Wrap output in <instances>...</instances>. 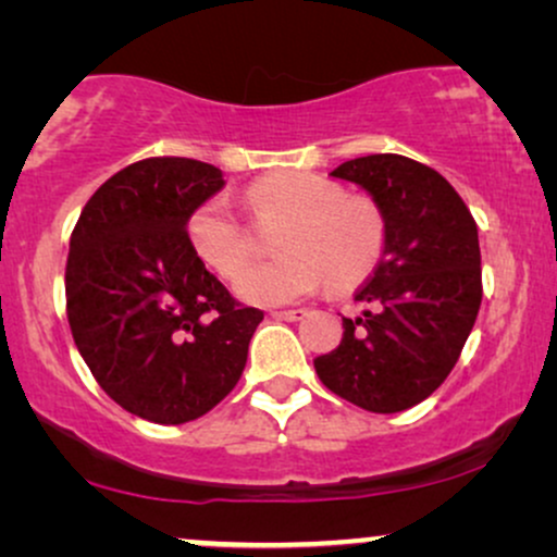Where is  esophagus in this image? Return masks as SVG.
Returning a JSON list of instances; mask_svg holds the SVG:
<instances>
[{
    "mask_svg": "<svg viewBox=\"0 0 557 557\" xmlns=\"http://www.w3.org/2000/svg\"><path fill=\"white\" fill-rule=\"evenodd\" d=\"M305 315H307V310H302V307H299V310H273L271 312V318L289 320V323H294V320H302Z\"/></svg>",
    "mask_w": 557,
    "mask_h": 557,
    "instance_id": "obj_1",
    "label": "esophagus"
}]
</instances>
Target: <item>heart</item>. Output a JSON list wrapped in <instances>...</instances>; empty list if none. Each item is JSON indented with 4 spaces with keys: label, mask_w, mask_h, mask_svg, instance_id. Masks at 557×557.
I'll return each instance as SVG.
<instances>
[{
    "label": "heart",
    "mask_w": 557,
    "mask_h": 557,
    "mask_svg": "<svg viewBox=\"0 0 557 557\" xmlns=\"http://www.w3.org/2000/svg\"><path fill=\"white\" fill-rule=\"evenodd\" d=\"M255 219H284L273 247L278 258L245 268L234 281L239 299L286 305L315 292L323 273L333 286L368 276L383 247L381 215L370 202L344 198V189L315 174H273L245 195ZM198 258L232 278L245 265L247 234L226 198H211L187 219Z\"/></svg>",
    "instance_id": "1"
}]
</instances>
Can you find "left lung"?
I'll list each match as a JSON object with an SVG mask.
<instances>
[{
  "label": "left lung",
  "mask_w": 557,
  "mask_h": 557,
  "mask_svg": "<svg viewBox=\"0 0 557 557\" xmlns=\"http://www.w3.org/2000/svg\"><path fill=\"white\" fill-rule=\"evenodd\" d=\"M331 176L370 195L383 221L381 263L355 294L344 338L315 359L325 388L375 411L420 404L448 377L482 302L476 224L446 176L398 153L344 161Z\"/></svg>",
  "instance_id": "obj_1"
}]
</instances>
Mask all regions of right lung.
I'll return each mask as SVG.
<instances>
[{
  "label": "right lung",
  "instance_id": "right-lung-1",
  "mask_svg": "<svg viewBox=\"0 0 557 557\" xmlns=\"http://www.w3.org/2000/svg\"><path fill=\"white\" fill-rule=\"evenodd\" d=\"M224 185L202 161L129 163L96 189L72 232V338L98 385L140 420L185 424L211 411L237 385L263 320L189 245L187 219Z\"/></svg>",
  "mask_w": 557,
  "mask_h": 557
}]
</instances>
